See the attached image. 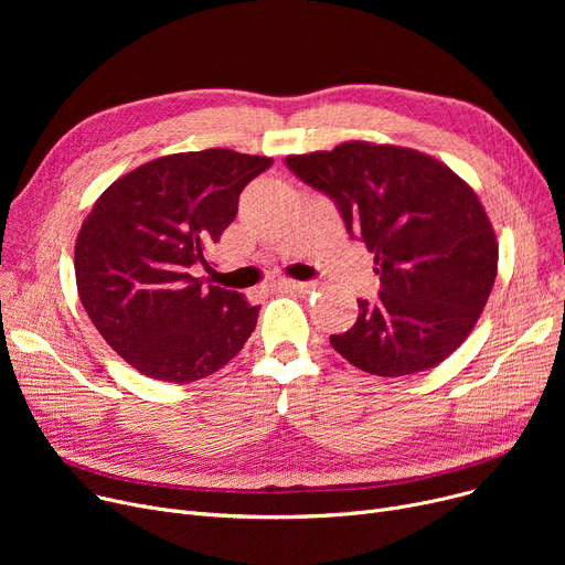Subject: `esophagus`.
Returning a JSON list of instances; mask_svg holds the SVG:
<instances>
[{
	"label": "esophagus",
	"mask_w": 565,
	"mask_h": 565,
	"mask_svg": "<svg viewBox=\"0 0 565 565\" xmlns=\"http://www.w3.org/2000/svg\"><path fill=\"white\" fill-rule=\"evenodd\" d=\"M277 286L286 290H298V292H311L316 288V284L311 281H295V279H281Z\"/></svg>",
	"instance_id": "1"
}]
</instances>
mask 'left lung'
Returning a JSON list of instances; mask_svg holds the SVG:
<instances>
[{"instance_id":"1","label":"left lung","mask_w":565,"mask_h":565,"mask_svg":"<svg viewBox=\"0 0 565 565\" xmlns=\"http://www.w3.org/2000/svg\"><path fill=\"white\" fill-rule=\"evenodd\" d=\"M288 169L339 205L373 254L380 298L330 343L371 375L437 366L469 337L490 298L499 245L483 205L447 164L414 148L343 141L288 156Z\"/></svg>"}]
</instances>
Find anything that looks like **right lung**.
I'll list each match as a JSON object with an SVG mask.
<instances>
[{"label":"right lung","mask_w":565,"mask_h":565,"mask_svg":"<svg viewBox=\"0 0 565 565\" xmlns=\"http://www.w3.org/2000/svg\"><path fill=\"white\" fill-rule=\"evenodd\" d=\"M273 158L205 148L146 162L114 181L75 243L84 311L109 348L141 375L188 384L243 350L260 307L203 286L207 247L235 220L237 196Z\"/></svg>","instance_id":"obj_1"}]
</instances>
